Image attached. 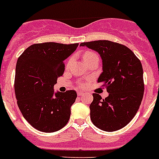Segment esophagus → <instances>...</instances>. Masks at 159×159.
Masks as SVG:
<instances>
[{
  "label": "esophagus",
  "mask_w": 159,
  "mask_h": 159,
  "mask_svg": "<svg viewBox=\"0 0 159 159\" xmlns=\"http://www.w3.org/2000/svg\"><path fill=\"white\" fill-rule=\"evenodd\" d=\"M84 94L83 92H81V91H78V96L80 97V96H82V95Z\"/></svg>",
  "instance_id": "esophagus-1"
}]
</instances>
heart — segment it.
<instances>
[{"label":"heart","instance_id":"obj_1","mask_svg":"<svg viewBox=\"0 0 159 159\" xmlns=\"http://www.w3.org/2000/svg\"><path fill=\"white\" fill-rule=\"evenodd\" d=\"M95 56H97V55L95 54V53H92V52H86V53L84 54V59H85V60H87V59L91 58V57H95ZM71 61H72V58H70V61H69V63L71 62ZM79 86L80 87H83L84 83H80Z\"/></svg>","mask_w":159,"mask_h":159}]
</instances>
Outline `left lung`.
I'll list each match as a JSON object with an SVG mask.
<instances>
[{
	"instance_id": "obj_1",
	"label": "left lung",
	"mask_w": 159,
	"mask_h": 159,
	"mask_svg": "<svg viewBox=\"0 0 159 159\" xmlns=\"http://www.w3.org/2000/svg\"><path fill=\"white\" fill-rule=\"evenodd\" d=\"M96 51L102 61V73L98 82L109 93L105 99L93 93L89 106L93 125L112 132L127 125L139 109L144 93L143 70L140 60L126 46L110 41L83 42Z\"/></svg>"
}]
</instances>
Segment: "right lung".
Here are the masks:
<instances>
[{"label":"right lung","mask_w":159,"mask_h":159,"mask_svg":"<svg viewBox=\"0 0 159 159\" xmlns=\"http://www.w3.org/2000/svg\"><path fill=\"white\" fill-rule=\"evenodd\" d=\"M78 46V43L34 44L19 57L14 81L17 105L26 121L38 130L55 132L70 119L77 93H55L53 86L64 73V61Z\"/></svg>","instance_id":"right-lung-1"}]
</instances>
